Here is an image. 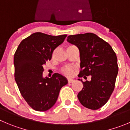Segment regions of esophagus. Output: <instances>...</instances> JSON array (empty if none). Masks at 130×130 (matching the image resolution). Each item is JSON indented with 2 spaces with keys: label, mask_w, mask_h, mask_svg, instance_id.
I'll use <instances>...</instances> for the list:
<instances>
[{
  "label": "esophagus",
  "mask_w": 130,
  "mask_h": 130,
  "mask_svg": "<svg viewBox=\"0 0 130 130\" xmlns=\"http://www.w3.org/2000/svg\"><path fill=\"white\" fill-rule=\"evenodd\" d=\"M68 83H73L74 82V79H68Z\"/></svg>",
  "instance_id": "obj_1"
}]
</instances>
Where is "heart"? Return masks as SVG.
Listing matches in <instances>:
<instances>
[{"label": "heart", "mask_w": 130, "mask_h": 130, "mask_svg": "<svg viewBox=\"0 0 130 130\" xmlns=\"http://www.w3.org/2000/svg\"><path fill=\"white\" fill-rule=\"evenodd\" d=\"M61 72L67 76H71L74 74V69L72 67L67 66L61 69Z\"/></svg>", "instance_id": "b5f03b06"}]
</instances>
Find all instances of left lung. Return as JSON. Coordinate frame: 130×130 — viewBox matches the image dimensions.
<instances>
[{"mask_svg":"<svg viewBox=\"0 0 130 130\" xmlns=\"http://www.w3.org/2000/svg\"><path fill=\"white\" fill-rule=\"evenodd\" d=\"M69 43L78 47L81 59L79 77L91 76L90 82H82L83 88L77 94L83 106L98 110L110 99L118 74L117 58L110 45L96 35L87 32L69 35Z\"/></svg>","mask_w":130,"mask_h":130,"instance_id":"left-lung-1","label":"left lung"}]
</instances>
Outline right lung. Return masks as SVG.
<instances>
[{"label": "right lung", "mask_w": 130, "mask_h": 130, "mask_svg": "<svg viewBox=\"0 0 130 130\" xmlns=\"http://www.w3.org/2000/svg\"><path fill=\"white\" fill-rule=\"evenodd\" d=\"M67 35L51 36L35 32L23 40L14 55V79L20 92L33 110H48L54 106L67 80L58 73L43 77V65L51 60L54 50Z\"/></svg>", "instance_id": "add662e5"}]
</instances>
